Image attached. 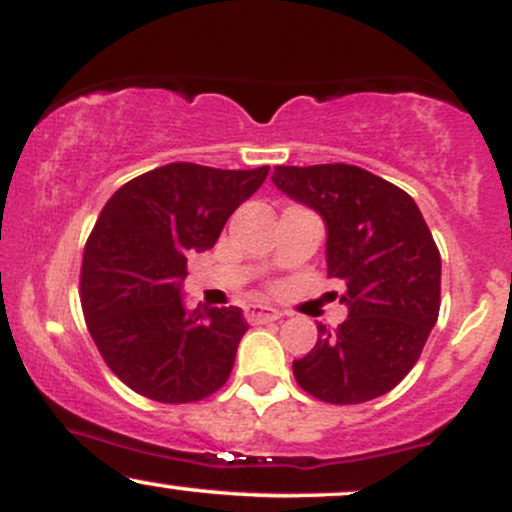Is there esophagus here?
<instances>
[{
	"mask_svg": "<svg viewBox=\"0 0 512 512\" xmlns=\"http://www.w3.org/2000/svg\"><path fill=\"white\" fill-rule=\"evenodd\" d=\"M281 315L272 307H264V305H250L245 307V319H248L250 324H267V322H276Z\"/></svg>",
	"mask_w": 512,
	"mask_h": 512,
	"instance_id": "34e87169",
	"label": "esophagus"
}]
</instances>
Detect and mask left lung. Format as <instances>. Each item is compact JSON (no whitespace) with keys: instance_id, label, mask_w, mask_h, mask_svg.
Masks as SVG:
<instances>
[{"instance_id":"8db88e82","label":"left lung","mask_w":512,"mask_h":512,"mask_svg":"<svg viewBox=\"0 0 512 512\" xmlns=\"http://www.w3.org/2000/svg\"><path fill=\"white\" fill-rule=\"evenodd\" d=\"M274 186L322 214L326 272L343 283L348 319L293 362L324 403L384 396L420 360L441 307V255L415 200L353 164L276 166Z\"/></svg>"}]
</instances>
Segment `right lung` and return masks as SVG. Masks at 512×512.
<instances>
[{"instance_id":"obj_1","label":"right lung","mask_w":512,"mask_h":512,"mask_svg":"<svg viewBox=\"0 0 512 512\" xmlns=\"http://www.w3.org/2000/svg\"><path fill=\"white\" fill-rule=\"evenodd\" d=\"M267 174L269 166L174 162L123 183L107 200L85 243L80 305L97 350L128 389L181 405L226 384L248 322L233 305L186 312L181 283L188 255L217 243Z\"/></svg>"}]
</instances>
